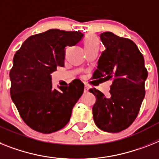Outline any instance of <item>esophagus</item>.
<instances>
[{
    "mask_svg": "<svg viewBox=\"0 0 159 159\" xmlns=\"http://www.w3.org/2000/svg\"><path fill=\"white\" fill-rule=\"evenodd\" d=\"M89 89H90L89 86H87V85H85V86H84V92H85V93H87V92L89 91Z\"/></svg>",
    "mask_w": 159,
    "mask_h": 159,
    "instance_id": "34e87169",
    "label": "esophagus"
}]
</instances>
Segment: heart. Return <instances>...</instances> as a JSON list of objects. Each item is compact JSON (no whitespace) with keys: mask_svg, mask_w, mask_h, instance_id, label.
Listing matches in <instances>:
<instances>
[{"mask_svg":"<svg viewBox=\"0 0 159 159\" xmlns=\"http://www.w3.org/2000/svg\"><path fill=\"white\" fill-rule=\"evenodd\" d=\"M84 47L86 51L92 50V49H98L99 39L94 34H87L84 39Z\"/></svg>","mask_w":159,"mask_h":159,"instance_id":"heart-1","label":"heart"}]
</instances>
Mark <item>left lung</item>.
<instances>
[{"label": "left lung", "mask_w": 159, "mask_h": 159, "mask_svg": "<svg viewBox=\"0 0 159 159\" xmlns=\"http://www.w3.org/2000/svg\"><path fill=\"white\" fill-rule=\"evenodd\" d=\"M100 39L106 49L98 61L94 79L111 80L110 96L95 88L90 92L96 97L93 118L97 127L108 133L125 130L135 120L145 97L147 69L135 43L111 32H103Z\"/></svg>", "instance_id": "1"}]
</instances>
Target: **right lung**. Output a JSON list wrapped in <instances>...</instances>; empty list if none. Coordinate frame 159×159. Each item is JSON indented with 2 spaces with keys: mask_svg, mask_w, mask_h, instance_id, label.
<instances>
[{
  "mask_svg": "<svg viewBox=\"0 0 159 159\" xmlns=\"http://www.w3.org/2000/svg\"><path fill=\"white\" fill-rule=\"evenodd\" d=\"M80 31L51 29L25 40L9 72L10 95L23 121L39 133H52L67 125L84 84L74 80L54 89L51 73L65 64V48L82 40Z\"/></svg>",
  "mask_w": 159,
  "mask_h": 159,
  "instance_id": "add662e5",
  "label": "right lung"
}]
</instances>
